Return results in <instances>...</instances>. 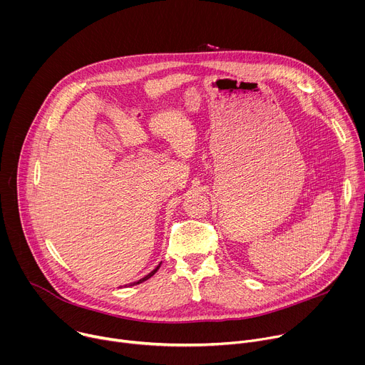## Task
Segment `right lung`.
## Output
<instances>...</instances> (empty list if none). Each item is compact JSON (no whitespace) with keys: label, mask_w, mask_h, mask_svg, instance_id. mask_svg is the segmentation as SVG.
Instances as JSON below:
<instances>
[{"label":"right lung","mask_w":365,"mask_h":365,"mask_svg":"<svg viewBox=\"0 0 365 365\" xmlns=\"http://www.w3.org/2000/svg\"><path fill=\"white\" fill-rule=\"evenodd\" d=\"M160 264H162V263H160ZM160 264H159V266H158V267H155V269H154V270H153V272H151V273H148V274H147V276H145V277H143V279H140V280H138V282H134V283H130V284H125V287H127V286H135V284H140V283H143V282H145V280H147V279H150V277H151V276H154V273H155V272H158V270H159V267H160Z\"/></svg>","instance_id":"right-lung-1"}]
</instances>
